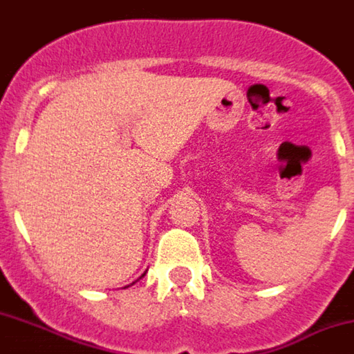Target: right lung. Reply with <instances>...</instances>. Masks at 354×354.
<instances>
[{
	"instance_id": "add662e5",
	"label": "right lung",
	"mask_w": 354,
	"mask_h": 354,
	"mask_svg": "<svg viewBox=\"0 0 354 354\" xmlns=\"http://www.w3.org/2000/svg\"><path fill=\"white\" fill-rule=\"evenodd\" d=\"M144 274H146V272H144ZM144 274H142V276H144Z\"/></svg>"
}]
</instances>
